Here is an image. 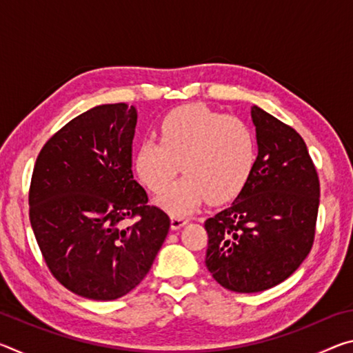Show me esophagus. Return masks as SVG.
Wrapping results in <instances>:
<instances>
[{"mask_svg": "<svg viewBox=\"0 0 353 353\" xmlns=\"http://www.w3.org/2000/svg\"><path fill=\"white\" fill-rule=\"evenodd\" d=\"M188 223V218L185 216H171V229L177 230Z\"/></svg>", "mask_w": 353, "mask_h": 353, "instance_id": "34e87169", "label": "esophagus"}]
</instances>
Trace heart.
<instances>
[{"mask_svg": "<svg viewBox=\"0 0 353 353\" xmlns=\"http://www.w3.org/2000/svg\"><path fill=\"white\" fill-rule=\"evenodd\" d=\"M159 139L143 140L135 151V170L146 187L159 193L176 174L185 176L157 201L165 210L185 214L202 202L224 204L240 196L259 162V143L244 119L188 104L166 113Z\"/></svg>", "mask_w": 353, "mask_h": 353, "instance_id": "obj_1", "label": "heart"}]
</instances>
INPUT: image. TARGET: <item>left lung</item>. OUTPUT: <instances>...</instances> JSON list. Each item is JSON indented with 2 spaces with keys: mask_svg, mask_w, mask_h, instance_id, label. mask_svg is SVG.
<instances>
[{
  "mask_svg": "<svg viewBox=\"0 0 353 353\" xmlns=\"http://www.w3.org/2000/svg\"><path fill=\"white\" fill-rule=\"evenodd\" d=\"M259 162L243 193L208 218L205 266L235 292H259L283 282L312 250L319 177L305 141L276 117L252 107Z\"/></svg>",
  "mask_w": 353,
  "mask_h": 353,
  "instance_id": "1",
  "label": "left lung"
}]
</instances>
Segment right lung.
<instances>
[{"label":"right lung","instance_id":"obj_1","mask_svg":"<svg viewBox=\"0 0 353 353\" xmlns=\"http://www.w3.org/2000/svg\"><path fill=\"white\" fill-rule=\"evenodd\" d=\"M135 124L134 105L93 107L57 130L34 165L29 219L40 252L59 283L93 301L132 291L170 230L134 179Z\"/></svg>","mask_w":353,"mask_h":353}]
</instances>
